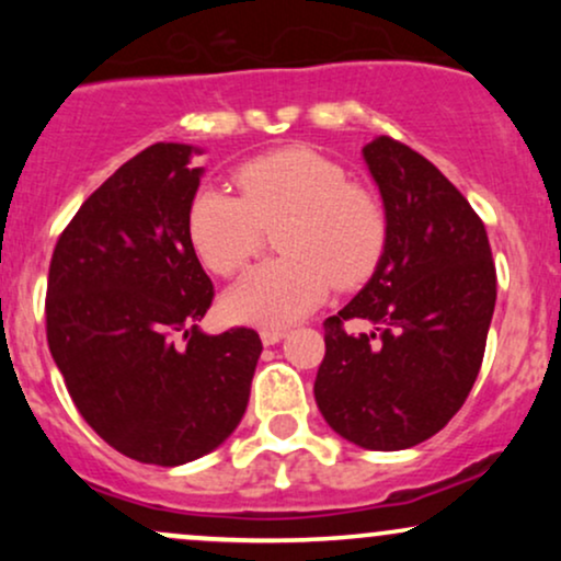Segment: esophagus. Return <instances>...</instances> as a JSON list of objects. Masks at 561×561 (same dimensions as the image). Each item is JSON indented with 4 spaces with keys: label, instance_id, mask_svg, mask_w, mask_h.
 Listing matches in <instances>:
<instances>
[{
    "label": "esophagus",
    "instance_id": "esophagus-1",
    "mask_svg": "<svg viewBox=\"0 0 561 561\" xmlns=\"http://www.w3.org/2000/svg\"><path fill=\"white\" fill-rule=\"evenodd\" d=\"M285 334H287L285 327H263L261 340H263V345H276L282 337H285Z\"/></svg>",
    "mask_w": 561,
    "mask_h": 561
}]
</instances>
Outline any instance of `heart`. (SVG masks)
<instances>
[{"label":"heart","instance_id":"heart-1","mask_svg":"<svg viewBox=\"0 0 561 561\" xmlns=\"http://www.w3.org/2000/svg\"><path fill=\"white\" fill-rule=\"evenodd\" d=\"M240 197L203 186L186 210V234L197 259L231 276L259 248L261 224L279 221L276 250L227 295L229 317L255 324H287L317 308L337 287H356L375 274L388 244V218L364 186L330 158L308 147L266 152L234 171Z\"/></svg>","mask_w":561,"mask_h":561}]
</instances>
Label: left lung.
Here are the masks:
<instances>
[{"instance_id":"left-lung-1","label":"left lung","mask_w":561,"mask_h":561,"mask_svg":"<svg viewBox=\"0 0 561 561\" xmlns=\"http://www.w3.org/2000/svg\"><path fill=\"white\" fill-rule=\"evenodd\" d=\"M388 218L371 279L324 321L313 396L327 424L369 450L433 437L478 379L495 308V266L472 205L440 171L390 137L362 150ZM345 320H369L353 335Z\"/></svg>"}]
</instances>
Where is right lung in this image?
I'll use <instances>...</instances> for the list:
<instances>
[{
    "label": "right lung",
    "mask_w": 561,
    "mask_h": 561,
    "mask_svg": "<svg viewBox=\"0 0 561 561\" xmlns=\"http://www.w3.org/2000/svg\"><path fill=\"white\" fill-rule=\"evenodd\" d=\"M158 141L87 197L55 244L47 343L76 409L107 446L179 467L221 446L248 409L259 332L208 334L210 276L186 234L203 169Z\"/></svg>",
    "instance_id": "obj_1"
}]
</instances>
